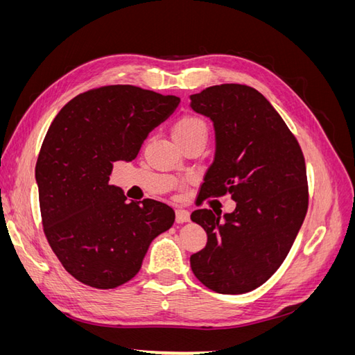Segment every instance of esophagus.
<instances>
[{
	"label": "esophagus",
	"instance_id": "34e87169",
	"mask_svg": "<svg viewBox=\"0 0 355 355\" xmlns=\"http://www.w3.org/2000/svg\"><path fill=\"white\" fill-rule=\"evenodd\" d=\"M189 222V211L185 209L176 210V223H185Z\"/></svg>",
	"mask_w": 355,
	"mask_h": 355
}]
</instances>
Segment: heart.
<instances>
[{"mask_svg": "<svg viewBox=\"0 0 355 355\" xmlns=\"http://www.w3.org/2000/svg\"><path fill=\"white\" fill-rule=\"evenodd\" d=\"M194 133H207V127L198 116H184L175 124L173 136H188Z\"/></svg>", "mask_w": 355, "mask_h": 355, "instance_id": "1", "label": "heart"}]
</instances>
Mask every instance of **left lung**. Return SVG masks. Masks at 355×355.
Masks as SVG:
<instances>
[{
    "label": "left lung",
    "instance_id": "left-lung-1",
    "mask_svg": "<svg viewBox=\"0 0 355 355\" xmlns=\"http://www.w3.org/2000/svg\"><path fill=\"white\" fill-rule=\"evenodd\" d=\"M210 118L214 158L204 197L231 192V213L200 209L191 220L207 244L191 256L198 280L223 295L252 292L270 278L292 249L308 210L304 154L271 102L241 84H220L189 96Z\"/></svg>",
    "mask_w": 355,
    "mask_h": 355
}]
</instances>
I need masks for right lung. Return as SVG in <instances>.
<instances>
[{
  "instance_id": "right-lung-1",
  "label": "right lung",
  "mask_w": 355,
  "mask_h": 355,
  "mask_svg": "<svg viewBox=\"0 0 355 355\" xmlns=\"http://www.w3.org/2000/svg\"><path fill=\"white\" fill-rule=\"evenodd\" d=\"M179 102L135 85H106L75 96L53 120L35 167L42 227L78 282L114 288L132 280L149 244L175 223L166 202L127 201L110 176L116 161L137 157Z\"/></svg>"
}]
</instances>
